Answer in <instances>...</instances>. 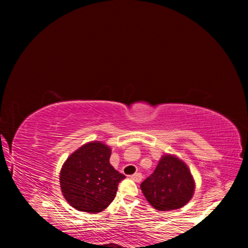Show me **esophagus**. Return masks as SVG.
Listing matches in <instances>:
<instances>
[{"instance_id": "1", "label": "esophagus", "mask_w": 248, "mask_h": 248, "mask_svg": "<svg viewBox=\"0 0 248 248\" xmlns=\"http://www.w3.org/2000/svg\"><path fill=\"white\" fill-rule=\"evenodd\" d=\"M142 178H143V176H142L141 173H134L131 176V179H133L136 183H140L141 180H142Z\"/></svg>"}]
</instances>
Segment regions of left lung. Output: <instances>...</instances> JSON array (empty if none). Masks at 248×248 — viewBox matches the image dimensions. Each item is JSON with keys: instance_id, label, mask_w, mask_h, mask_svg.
I'll use <instances>...</instances> for the list:
<instances>
[{"instance_id": "8db88e82", "label": "left lung", "mask_w": 248, "mask_h": 248, "mask_svg": "<svg viewBox=\"0 0 248 248\" xmlns=\"http://www.w3.org/2000/svg\"><path fill=\"white\" fill-rule=\"evenodd\" d=\"M140 187L154 209L170 211L189 202L196 184L186 163L174 154L165 153L159 158L154 173Z\"/></svg>"}]
</instances>
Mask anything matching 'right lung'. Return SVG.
I'll return each mask as SVG.
<instances>
[{"label": "right lung", "instance_id": "right-lung-1", "mask_svg": "<svg viewBox=\"0 0 248 248\" xmlns=\"http://www.w3.org/2000/svg\"><path fill=\"white\" fill-rule=\"evenodd\" d=\"M110 155V146L91 141L66 158L60 171V187L71 207L98 213L115 199L118 184L125 176L112 167Z\"/></svg>", "mask_w": 248, "mask_h": 248}]
</instances>
